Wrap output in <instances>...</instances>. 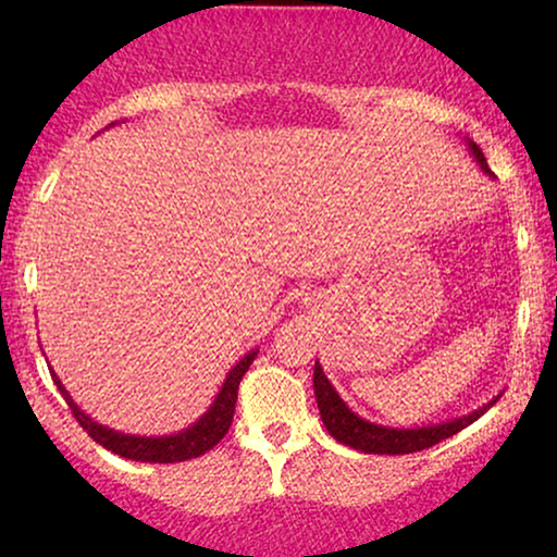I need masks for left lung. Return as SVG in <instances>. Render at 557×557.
<instances>
[{"instance_id": "8db88e82", "label": "left lung", "mask_w": 557, "mask_h": 557, "mask_svg": "<svg viewBox=\"0 0 557 557\" xmlns=\"http://www.w3.org/2000/svg\"><path fill=\"white\" fill-rule=\"evenodd\" d=\"M471 154L476 157V162L482 164V170L486 174H492L490 164H486L484 151L476 147L474 141H469ZM314 395H317V406L319 413H322V421L326 425V431L332 433L339 444L352 446L357 451L364 454H413V451H423V448L436 446L438 441H444L454 433H459L461 429H467L476 421L479 416H484V410L494 406L497 398H494L490 406L474 410V413L463 416V418H454V421L441 423V425H425V429H385V425H375L370 421H362L360 416H355L349 410L342 398L334 391L330 380L322 372V364H314Z\"/></svg>"}]
</instances>
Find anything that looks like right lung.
<instances>
[{"instance_id":"add662e5","label":"right lung","mask_w":557,"mask_h":557,"mask_svg":"<svg viewBox=\"0 0 557 557\" xmlns=\"http://www.w3.org/2000/svg\"><path fill=\"white\" fill-rule=\"evenodd\" d=\"M256 360V352H250L243 357V360L235 364L231 370V375L223 383V391L212 403L208 413H205L200 421H197L193 429L177 433V436H164V438H139V436H124V433H116L106 425H98L96 421L83 413V410L75 406L71 400V395L63 387V383L52 375L55 380L60 395H63L67 408L75 421L81 423V429L88 433L96 444H101L109 451L124 456V459H134V461H149V463H174V461H187V459H197L205 451H210L212 446L220 444L223 436L231 429L233 423V413H235V400H238V385L246 370L250 368V362Z\"/></svg>"}]
</instances>
